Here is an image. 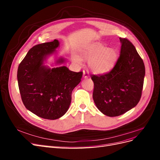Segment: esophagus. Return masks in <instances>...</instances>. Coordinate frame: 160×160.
Masks as SVG:
<instances>
[{
    "label": "esophagus",
    "instance_id": "obj_1",
    "mask_svg": "<svg viewBox=\"0 0 160 160\" xmlns=\"http://www.w3.org/2000/svg\"><path fill=\"white\" fill-rule=\"evenodd\" d=\"M83 77L84 78H88V77H89V71L88 70H83Z\"/></svg>",
    "mask_w": 160,
    "mask_h": 160
}]
</instances>
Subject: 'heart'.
Instances as JSON below:
<instances>
[{"label":"heart","mask_w":160,"mask_h":160,"mask_svg":"<svg viewBox=\"0 0 160 160\" xmlns=\"http://www.w3.org/2000/svg\"><path fill=\"white\" fill-rule=\"evenodd\" d=\"M81 57L89 60L91 69L98 73H105L113 68L116 60L117 53L111 48L107 49L101 45H93L79 49ZM76 54L72 56L76 63L81 65V57Z\"/></svg>","instance_id":"1"}]
</instances>
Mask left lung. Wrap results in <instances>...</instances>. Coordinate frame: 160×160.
I'll return each mask as SVG.
<instances>
[{"instance_id":"8db88e82","label":"left lung","mask_w":160,"mask_h":160,"mask_svg":"<svg viewBox=\"0 0 160 160\" xmlns=\"http://www.w3.org/2000/svg\"><path fill=\"white\" fill-rule=\"evenodd\" d=\"M120 55L113 68L103 75H91L93 98L98 109L109 117H116L137 105L141 99L145 65L133 45L119 38Z\"/></svg>"}]
</instances>
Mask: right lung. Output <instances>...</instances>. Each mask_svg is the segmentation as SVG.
Listing matches in <instances>:
<instances>
[{
    "instance_id": "right-lung-1",
    "label": "right lung",
    "mask_w": 160,
    "mask_h": 160,
    "mask_svg": "<svg viewBox=\"0 0 160 160\" xmlns=\"http://www.w3.org/2000/svg\"><path fill=\"white\" fill-rule=\"evenodd\" d=\"M59 42L41 43L28 51L19 64L17 79L25 108L41 118L54 120L64 115L71 101V93L81 80L83 72H73L67 67L51 69L44 65L48 56L56 51ZM65 60L60 57L57 64Z\"/></svg>"
}]
</instances>
